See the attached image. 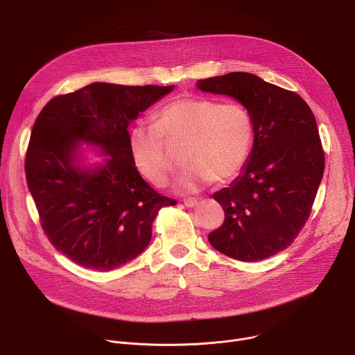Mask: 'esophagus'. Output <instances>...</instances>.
Segmentation results:
<instances>
[{
  "label": "esophagus",
  "instance_id": "esophagus-1",
  "mask_svg": "<svg viewBox=\"0 0 355 355\" xmlns=\"http://www.w3.org/2000/svg\"><path fill=\"white\" fill-rule=\"evenodd\" d=\"M184 205L188 208H193L198 205V199L196 198H187L184 199Z\"/></svg>",
  "mask_w": 355,
  "mask_h": 355
}]
</instances>
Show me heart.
<instances>
[{
    "label": "heart",
    "instance_id": "obj_1",
    "mask_svg": "<svg viewBox=\"0 0 355 355\" xmlns=\"http://www.w3.org/2000/svg\"><path fill=\"white\" fill-rule=\"evenodd\" d=\"M128 141L135 167L155 185H163L173 167L166 143L184 146L185 168L173 188L191 193L214 180L225 182L243 168L251 148L252 122L239 104L181 96L159 111L156 123L132 126Z\"/></svg>",
    "mask_w": 355,
    "mask_h": 355
}]
</instances>
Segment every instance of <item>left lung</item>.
Segmentation results:
<instances>
[{"label": "left lung", "instance_id": "obj_1", "mask_svg": "<svg viewBox=\"0 0 355 355\" xmlns=\"http://www.w3.org/2000/svg\"><path fill=\"white\" fill-rule=\"evenodd\" d=\"M202 92L240 103L254 140L241 173L212 196L225 222L208 234L222 254L260 261L285 250L305 226L323 178L324 155L313 112L296 92L236 71L198 80Z\"/></svg>", "mask_w": 355, "mask_h": 355}]
</instances>
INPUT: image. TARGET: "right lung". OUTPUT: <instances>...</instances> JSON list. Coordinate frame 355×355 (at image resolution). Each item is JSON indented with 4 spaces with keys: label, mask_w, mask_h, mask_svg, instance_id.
I'll return each instance as SVG.
<instances>
[{
    "label": "right lung",
    "mask_w": 355,
    "mask_h": 355,
    "mask_svg": "<svg viewBox=\"0 0 355 355\" xmlns=\"http://www.w3.org/2000/svg\"><path fill=\"white\" fill-rule=\"evenodd\" d=\"M174 85L92 83L49 101L35 121L25 160L42 227L73 263L110 271L148 245L159 209L174 200L135 167L128 128ZM98 151L89 164L82 144Z\"/></svg>",
    "instance_id": "1"
}]
</instances>
